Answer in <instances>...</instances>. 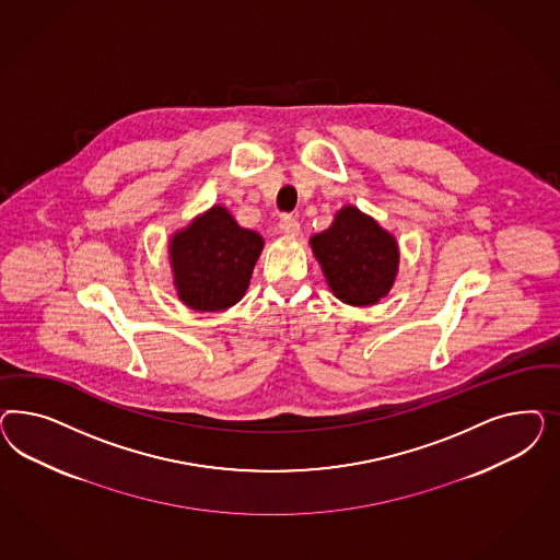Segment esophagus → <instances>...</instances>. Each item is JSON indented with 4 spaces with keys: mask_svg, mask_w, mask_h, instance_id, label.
Segmentation results:
<instances>
[{
    "mask_svg": "<svg viewBox=\"0 0 560 560\" xmlns=\"http://www.w3.org/2000/svg\"><path fill=\"white\" fill-rule=\"evenodd\" d=\"M279 230H281L285 236H298V234H300V221L295 220L293 215H281Z\"/></svg>",
    "mask_w": 560,
    "mask_h": 560,
    "instance_id": "obj_1",
    "label": "esophagus"
}]
</instances>
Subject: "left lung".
Listing matches in <instances>:
<instances>
[{
	"instance_id": "1",
	"label": "left lung",
	"mask_w": 560,
	"mask_h": 560,
	"mask_svg": "<svg viewBox=\"0 0 560 560\" xmlns=\"http://www.w3.org/2000/svg\"><path fill=\"white\" fill-rule=\"evenodd\" d=\"M332 293L345 304L372 305L390 291L398 271V244L355 207L310 240Z\"/></svg>"
}]
</instances>
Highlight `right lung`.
<instances>
[{"mask_svg": "<svg viewBox=\"0 0 560 560\" xmlns=\"http://www.w3.org/2000/svg\"><path fill=\"white\" fill-rule=\"evenodd\" d=\"M262 237L213 207L170 242L178 298L192 310L220 312L246 293Z\"/></svg>", "mask_w": 560, "mask_h": 560, "instance_id": "right-lung-1", "label": "right lung"}]
</instances>
